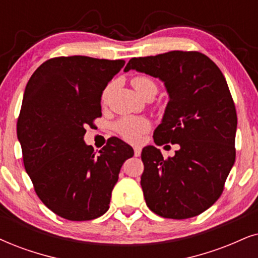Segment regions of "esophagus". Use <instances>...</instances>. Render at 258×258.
<instances>
[{
    "mask_svg": "<svg viewBox=\"0 0 258 258\" xmlns=\"http://www.w3.org/2000/svg\"><path fill=\"white\" fill-rule=\"evenodd\" d=\"M140 153H142V149H140L139 146H136V148H135V156H136V157H139Z\"/></svg>",
    "mask_w": 258,
    "mask_h": 258,
    "instance_id": "obj_1",
    "label": "esophagus"
}]
</instances>
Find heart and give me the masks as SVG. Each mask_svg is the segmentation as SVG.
Wrapping results in <instances>:
<instances>
[{
	"label": "heart",
	"instance_id": "1",
	"mask_svg": "<svg viewBox=\"0 0 258 258\" xmlns=\"http://www.w3.org/2000/svg\"><path fill=\"white\" fill-rule=\"evenodd\" d=\"M131 83L132 87L135 88V90L139 94V95H143L146 90L151 89V88L157 91L155 82H153L152 80H150L149 77L137 76L135 78H132ZM110 87L112 86L108 84V86L105 88V90H103L102 96H101L102 101H106L107 96H108L110 91ZM115 128L123 139L128 140V142H137V140H139L140 137H142L143 133L148 131L149 122L143 118H123L120 120V121H118V123L115 125Z\"/></svg>",
	"mask_w": 258,
	"mask_h": 258
}]
</instances>
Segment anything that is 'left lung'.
<instances>
[{
  "instance_id": "obj_1",
  "label": "left lung",
  "mask_w": 258,
  "mask_h": 258,
  "mask_svg": "<svg viewBox=\"0 0 258 258\" xmlns=\"http://www.w3.org/2000/svg\"><path fill=\"white\" fill-rule=\"evenodd\" d=\"M136 70L158 78L169 95L156 144H178L175 156L143 149V193L163 218L187 219L210 208L223 193L236 159L237 113L223 73L200 52L170 51L130 59Z\"/></svg>"
}]
</instances>
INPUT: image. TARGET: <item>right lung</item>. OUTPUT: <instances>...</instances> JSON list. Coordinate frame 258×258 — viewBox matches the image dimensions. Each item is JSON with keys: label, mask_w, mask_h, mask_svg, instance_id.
<instances>
[{"label": "right lung", "mask_w": 258, "mask_h": 258, "mask_svg": "<svg viewBox=\"0 0 258 258\" xmlns=\"http://www.w3.org/2000/svg\"><path fill=\"white\" fill-rule=\"evenodd\" d=\"M125 60L86 56L52 58L26 86L18 138L39 199L64 219H96L133 149L119 138L99 152L84 143L87 125L101 116V96Z\"/></svg>", "instance_id": "add662e5"}]
</instances>
